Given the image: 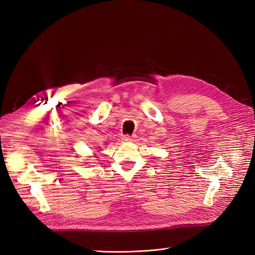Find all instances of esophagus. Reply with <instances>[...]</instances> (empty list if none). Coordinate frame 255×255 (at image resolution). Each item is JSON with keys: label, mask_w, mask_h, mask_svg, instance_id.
<instances>
[{"label": "esophagus", "mask_w": 255, "mask_h": 255, "mask_svg": "<svg viewBox=\"0 0 255 255\" xmlns=\"http://www.w3.org/2000/svg\"><path fill=\"white\" fill-rule=\"evenodd\" d=\"M123 140L124 141H132V137L129 136V134H125V136L123 137Z\"/></svg>", "instance_id": "obj_1"}]
</instances>
